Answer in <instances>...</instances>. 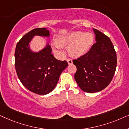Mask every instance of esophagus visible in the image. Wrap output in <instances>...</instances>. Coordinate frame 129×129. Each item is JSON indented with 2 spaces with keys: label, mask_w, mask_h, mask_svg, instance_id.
<instances>
[{
  "label": "esophagus",
  "mask_w": 129,
  "mask_h": 129,
  "mask_svg": "<svg viewBox=\"0 0 129 129\" xmlns=\"http://www.w3.org/2000/svg\"><path fill=\"white\" fill-rule=\"evenodd\" d=\"M67 61H68L69 64H72V63H73V61H72V60L71 59H67Z\"/></svg>",
  "instance_id": "esophagus-1"
}]
</instances>
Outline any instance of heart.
<instances>
[{
  "instance_id": "obj_1",
  "label": "heart",
  "mask_w": 129,
  "mask_h": 129,
  "mask_svg": "<svg viewBox=\"0 0 129 129\" xmlns=\"http://www.w3.org/2000/svg\"><path fill=\"white\" fill-rule=\"evenodd\" d=\"M93 41L94 37L91 33L76 31L59 37L57 43H53V46L56 49H61V46L70 45L69 47L70 55L79 57L90 50Z\"/></svg>"
}]
</instances>
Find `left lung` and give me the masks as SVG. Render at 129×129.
I'll return each mask as SVG.
<instances>
[{"label": "left lung", "mask_w": 129, "mask_h": 129, "mask_svg": "<svg viewBox=\"0 0 129 129\" xmlns=\"http://www.w3.org/2000/svg\"><path fill=\"white\" fill-rule=\"evenodd\" d=\"M96 43L90 49L73 60L77 71L75 79L79 87L87 93L98 92L112 80L117 66V56L110 38L93 29Z\"/></svg>", "instance_id": "8db88e82"}]
</instances>
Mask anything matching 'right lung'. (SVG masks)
Instances as JSON below:
<instances>
[{
    "label": "right lung",
    "mask_w": 129,
    "mask_h": 129,
    "mask_svg": "<svg viewBox=\"0 0 129 129\" xmlns=\"http://www.w3.org/2000/svg\"><path fill=\"white\" fill-rule=\"evenodd\" d=\"M34 36L49 37L50 33L46 28H36L24 35L16 47L15 66L18 78L26 89L45 95L54 89L68 64L54 57L49 44L39 52L31 51L29 45Z\"/></svg>",
    "instance_id": "1"
}]
</instances>
